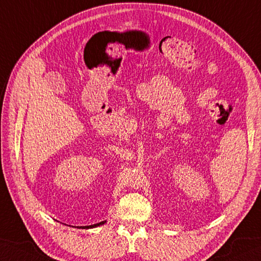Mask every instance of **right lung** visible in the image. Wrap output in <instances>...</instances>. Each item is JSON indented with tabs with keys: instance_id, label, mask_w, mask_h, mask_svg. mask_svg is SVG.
Segmentation results:
<instances>
[{
	"instance_id": "obj_1",
	"label": "right lung",
	"mask_w": 261,
	"mask_h": 261,
	"mask_svg": "<svg viewBox=\"0 0 261 261\" xmlns=\"http://www.w3.org/2000/svg\"><path fill=\"white\" fill-rule=\"evenodd\" d=\"M105 222H100V223H97V224H94V225H90V226H86V228H91V227H96V226H99L101 225V224H104Z\"/></svg>"
}]
</instances>
